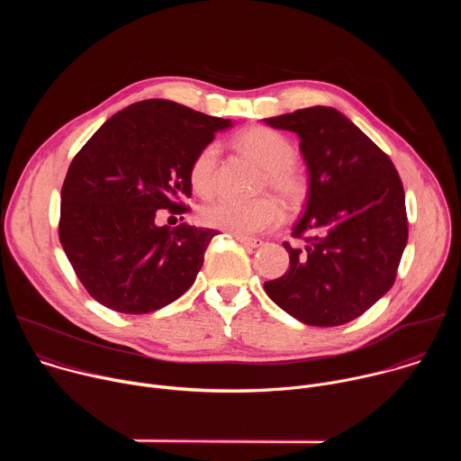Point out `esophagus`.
<instances>
[{"label": "esophagus", "instance_id": "1", "mask_svg": "<svg viewBox=\"0 0 461 461\" xmlns=\"http://www.w3.org/2000/svg\"><path fill=\"white\" fill-rule=\"evenodd\" d=\"M235 240L246 248H258L262 246V240L260 239H249V237H235Z\"/></svg>", "mask_w": 461, "mask_h": 461}]
</instances>
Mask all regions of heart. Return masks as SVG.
<instances>
[{"label":"heart","mask_w":461,"mask_h":461,"mask_svg":"<svg viewBox=\"0 0 461 461\" xmlns=\"http://www.w3.org/2000/svg\"><path fill=\"white\" fill-rule=\"evenodd\" d=\"M235 146L262 167L260 189H270L288 206H297L303 201L306 180L301 169L292 162L295 149L286 137L267 127H251L237 137ZM219 151L217 144L204 146L189 167V182L203 196L212 194L215 189ZM281 221L283 210L272 196H262L251 203L219 199L201 210V222L204 226L233 237H251L268 231Z\"/></svg>","instance_id":"b5f03b06"}]
</instances>
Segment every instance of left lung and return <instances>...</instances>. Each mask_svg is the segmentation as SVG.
Wrapping results in <instances>:
<instances>
[{
	"label": "left lung",
	"mask_w": 461,
	"mask_h": 461,
	"mask_svg": "<svg viewBox=\"0 0 461 461\" xmlns=\"http://www.w3.org/2000/svg\"><path fill=\"white\" fill-rule=\"evenodd\" d=\"M292 131L308 169L304 215L288 272L265 283L268 297L310 326H339L365 313L393 285L409 239L405 191L392 160L343 113L313 105L265 118Z\"/></svg>",
	"instance_id": "1"
}]
</instances>
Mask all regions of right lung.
<instances>
[{
  "mask_svg": "<svg viewBox=\"0 0 461 461\" xmlns=\"http://www.w3.org/2000/svg\"><path fill=\"white\" fill-rule=\"evenodd\" d=\"M228 127L231 120L151 98L113 114L80 149L61 185L59 242L93 299L149 313L194 283L217 231L158 226L157 212H185L189 167Z\"/></svg>",
  "mask_w": 461,
  "mask_h": 461,
  "instance_id": "right-lung-1",
  "label": "right lung"
}]
</instances>
